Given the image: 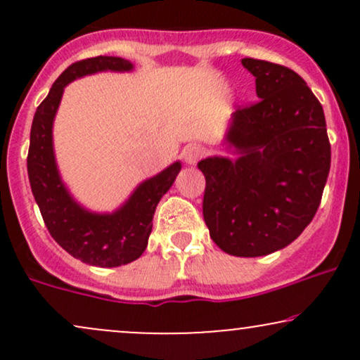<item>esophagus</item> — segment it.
Listing matches in <instances>:
<instances>
[{"mask_svg":"<svg viewBox=\"0 0 360 360\" xmlns=\"http://www.w3.org/2000/svg\"><path fill=\"white\" fill-rule=\"evenodd\" d=\"M203 154H205V148L201 146H188L183 150V159L188 166H193V164H196L198 160L203 157Z\"/></svg>","mask_w":360,"mask_h":360,"instance_id":"34e87169","label":"esophagus"}]
</instances>
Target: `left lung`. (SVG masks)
Masks as SVG:
<instances>
[{
  "instance_id": "left-lung-1",
  "label": "left lung",
  "mask_w": 360,
  "mask_h": 360,
  "mask_svg": "<svg viewBox=\"0 0 360 360\" xmlns=\"http://www.w3.org/2000/svg\"><path fill=\"white\" fill-rule=\"evenodd\" d=\"M259 101L232 113L223 142L235 159L206 157L203 217L210 237L235 257H260L300 237L320 206L330 171L323 108L284 65L242 59Z\"/></svg>"
}]
</instances>
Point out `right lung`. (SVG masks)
<instances>
[{
  "mask_svg": "<svg viewBox=\"0 0 360 360\" xmlns=\"http://www.w3.org/2000/svg\"><path fill=\"white\" fill-rule=\"evenodd\" d=\"M106 71L130 72L134 64L122 57L100 56L69 65L57 77L35 111L27 159L32 193L52 238L72 257L94 267L125 266L143 254L157 203L181 171V162L176 160L159 174L142 181L125 203L108 213L91 212L72 196L57 167L53 120L69 82Z\"/></svg>",
  "mask_w": 360,
  "mask_h": 360,
  "instance_id": "add662e5",
  "label": "right lung"
}]
</instances>
